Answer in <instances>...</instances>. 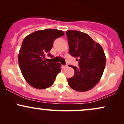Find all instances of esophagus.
<instances>
[{"mask_svg":"<svg viewBox=\"0 0 124 124\" xmlns=\"http://www.w3.org/2000/svg\"><path fill=\"white\" fill-rule=\"evenodd\" d=\"M68 67V66L67 65H62V69H65V68H66Z\"/></svg>","mask_w":124,"mask_h":124,"instance_id":"1","label":"esophagus"}]
</instances>
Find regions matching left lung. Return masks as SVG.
Returning a JSON list of instances; mask_svg holds the SVG:
<instances>
[{"label":"left lung","instance_id":"1","mask_svg":"<svg viewBox=\"0 0 124 124\" xmlns=\"http://www.w3.org/2000/svg\"><path fill=\"white\" fill-rule=\"evenodd\" d=\"M66 35L69 54L79 61V68L69 65L75 75L68 79V85L78 92H86L100 80L106 66V55L101 46L85 32L68 30Z\"/></svg>","mask_w":124,"mask_h":124}]
</instances>
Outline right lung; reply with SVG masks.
I'll use <instances>...</instances> for the list:
<instances>
[{
	"instance_id": "obj_1",
	"label": "right lung",
	"mask_w": 124,
	"mask_h": 124,
	"mask_svg": "<svg viewBox=\"0 0 124 124\" xmlns=\"http://www.w3.org/2000/svg\"><path fill=\"white\" fill-rule=\"evenodd\" d=\"M63 31L45 29L32 32L22 42L18 61L21 73L26 82L35 89H44L52 86L61 72L60 63L46 62L55 39L64 35Z\"/></svg>"
}]
</instances>
